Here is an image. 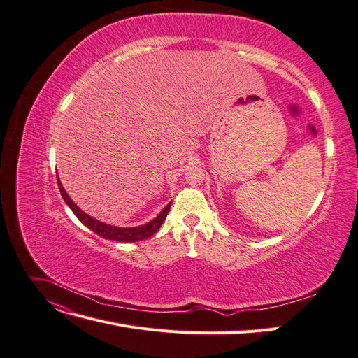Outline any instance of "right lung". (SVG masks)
I'll return each instance as SVG.
<instances>
[{"instance_id":"1","label":"right lung","mask_w":358,"mask_h":358,"mask_svg":"<svg viewBox=\"0 0 358 358\" xmlns=\"http://www.w3.org/2000/svg\"><path fill=\"white\" fill-rule=\"evenodd\" d=\"M58 188H59V192H61L64 201L69 204V208L73 210V213L76 216H78L82 224H85L95 234L104 237V239L116 241V242H138V241H145V239H148V237L155 234V231L159 229L161 224L164 222L166 216L170 210V206H171V203H169L155 220H152L145 225L121 229V227H113V225H109V224H104L101 221H96V220L92 218V216L86 215L83 210H80L78 206L73 203V200L69 197V194L66 192V189L62 188L59 179H58Z\"/></svg>"}]
</instances>
